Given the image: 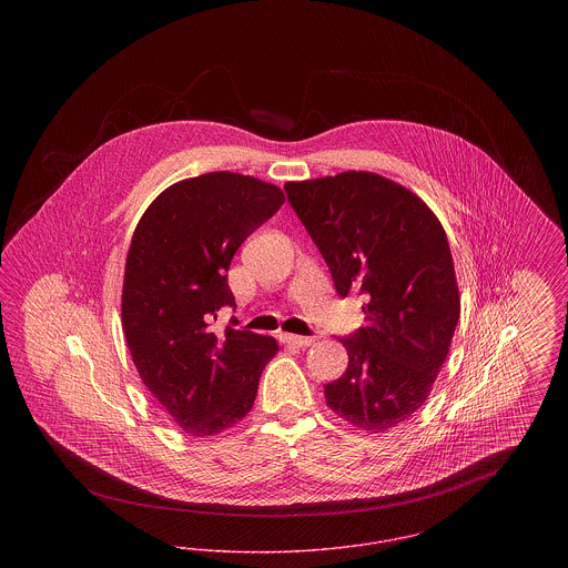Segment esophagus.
I'll use <instances>...</instances> for the list:
<instances>
[{
    "mask_svg": "<svg viewBox=\"0 0 568 568\" xmlns=\"http://www.w3.org/2000/svg\"><path fill=\"white\" fill-rule=\"evenodd\" d=\"M278 338H281V343H285L290 347H308L315 341L313 336H296V334H281Z\"/></svg>",
    "mask_w": 568,
    "mask_h": 568,
    "instance_id": "1",
    "label": "esophagus"
}]
</instances>
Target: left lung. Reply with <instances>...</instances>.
Segmentation results:
<instances>
[{
  "label": "left lung",
  "mask_w": 568,
  "mask_h": 568,
  "mask_svg": "<svg viewBox=\"0 0 568 568\" xmlns=\"http://www.w3.org/2000/svg\"><path fill=\"white\" fill-rule=\"evenodd\" d=\"M287 200L341 297H364V325L338 336L345 375L327 406L364 433H387L426 403L459 320L449 243L433 211L371 172L287 183Z\"/></svg>",
  "instance_id": "obj_1"
}]
</instances>
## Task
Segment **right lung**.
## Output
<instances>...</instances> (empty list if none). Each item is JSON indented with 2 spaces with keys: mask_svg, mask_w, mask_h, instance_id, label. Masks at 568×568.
Here are the masks:
<instances>
[{
  "mask_svg": "<svg viewBox=\"0 0 568 568\" xmlns=\"http://www.w3.org/2000/svg\"><path fill=\"white\" fill-rule=\"evenodd\" d=\"M285 197L271 183L209 172L158 195L135 225L123 281V329L142 383L190 436L239 424L255 403L276 341L209 329L234 306L227 271L239 246Z\"/></svg>",
  "mask_w": 568,
  "mask_h": 568,
  "instance_id": "add662e5",
  "label": "right lung"
}]
</instances>
